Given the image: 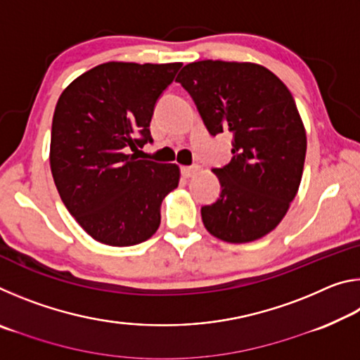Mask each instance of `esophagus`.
Wrapping results in <instances>:
<instances>
[{
  "mask_svg": "<svg viewBox=\"0 0 360 360\" xmlns=\"http://www.w3.org/2000/svg\"><path fill=\"white\" fill-rule=\"evenodd\" d=\"M198 165H192V167H181V173L184 178H192V176L198 172Z\"/></svg>",
  "mask_w": 360,
  "mask_h": 360,
  "instance_id": "1",
  "label": "esophagus"
}]
</instances>
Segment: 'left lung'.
Here are the masks:
<instances>
[{"label":"left lung","instance_id":"obj_1","mask_svg":"<svg viewBox=\"0 0 360 360\" xmlns=\"http://www.w3.org/2000/svg\"><path fill=\"white\" fill-rule=\"evenodd\" d=\"M212 136L230 131L231 160L214 168L221 195L202 206L206 230L227 243L259 240L276 227L302 181L307 135L289 89L255 63L202 60L176 77Z\"/></svg>","mask_w":360,"mask_h":360}]
</instances>
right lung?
Here are the masks:
<instances>
[{
	"label": "right lung",
	"instance_id": "obj_1",
	"mask_svg": "<svg viewBox=\"0 0 360 360\" xmlns=\"http://www.w3.org/2000/svg\"><path fill=\"white\" fill-rule=\"evenodd\" d=\"M181 66L103 63L60 95L52 120V176L66 210L96 241L133 246L160 225V206L178 187L179 168L138 160L136 152L152 143L155 103Z\"/></svg>",
	"mask_w": 360,
	"mask_h": 360
}]
</instances>
